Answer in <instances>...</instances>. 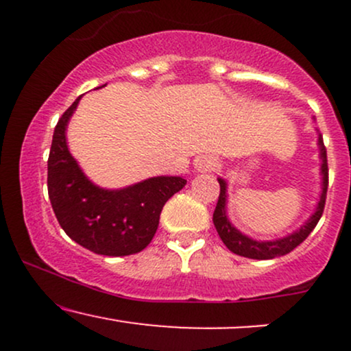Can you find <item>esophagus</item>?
Listing matches in <instances>:
<instances>
[{
    "label": "esophagus",
    "mask_w": 351,
    "mask_h": 351,
    "mask_svg": "<svg viewBox=\"0 0 351 351\" xmlns=\"http://www.w3.org/2000/svg\"><path fill=\"white\" fill-rule=\"evenodd\" d=\"M196 168H198L199 171H211V170H216L217 168V162L215 158H211V156H203V158L199 160L198 163H196Z\"/></svg>",
    "instance_id": "esophagus-1"
}]
</instances>
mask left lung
<instances>
[{"label": "left lung", "mask_w": 351, "mask_h": 351, "mask_svg": "<svg viewBox=\"0 0 351 351\" xmlns=\"http://www.w3.org/2000/svg\"><path fill=\"white\" fill-rule=\"evenodd\" d=\"M318 145H320V156H322V175H324V188H322V196L318 201L317 211L310 216L307 223L302 226L299 231L293 234L284 237L279 241H254L251 237L244 236L237 229L229 223L226 216V183L224 180L219 181V198H217L216 209L213 213V223L219 234L223 243L226 244L229 251H232L237 256L249 257V259H274V257H280L289 254L297 245L304 243L307 239L310 232L317 226L320 221L322 215H324L325 199H327V188H328V163H327V148L324 145V136H318Z\"/></svg>", "instance_id": "8db88e82"}]
</instances>
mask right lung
I'll use <instances>...</instances> for the list:
<instances>
[{"instance_id": "add662e5", "label": "right lung", "mask_w": 351, "mask_h": 351, "mask_svg": "<svg viewBox=\"0 0 351 351\" xmlns=\"http://www.w3.org/2000/svg\"><path fill=\"white\" fill-rule=\"evenodd\" d=\"M80 97L64 112L52 135L47 193L60 228L72 241L102 256L143 251L158 229L168 199L186 184L180 176H156L123 189H104L87 180L66 143V127Z\"/></svg>"}]
</instances>
